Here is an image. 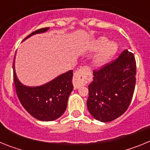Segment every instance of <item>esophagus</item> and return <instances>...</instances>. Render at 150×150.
Returning <instances> with one entry per match:
<instances>
[{
    "label": "esophagus",
    "instance_id": "esophagus-1",
    "mask_svg": "<svg viewBox=\"0 0 150 150\" xmlns=\"http://www.w3.org/2000/svg\"><path fill=\"white\" fill-rule=\"evenodd\" d=\"M88 80V70L87 67H82L79 69L74 75L73 85L74 88H79L82 86H84Z\"/></svg>",
    "mask_w": 150,
    "mask_h": 150
}]
</instances>
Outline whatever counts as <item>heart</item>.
I'll list each match as a JSON object with an SVG mask.
<instances>
[{
  "instance_id": "1",
  "label": "heart",
  "mask_w": 150,
  "mask_h": 150,
  "mask_svg": "<svg viewBox=\"0 0 150 150\" xmlns=\"http://www.w3.org/2000/svg\"><path fill=\"white\" fill-rule=\"evenodd\" d=\"M89 50L91 52L101 50L94 59L95 67H100L106 64L116 55L119 46L115 42H108V39L105 37H100L91 42L89 45Z\"/></svg>"
}]
</instances>
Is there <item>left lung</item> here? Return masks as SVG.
Listing matches in <instances>:
<instances>
[{
    "mask_svg": "<svg viewBox=\"0 0 150 150\" xmlns=\"http://www.w3.org/2000/svg\"><path fill=\"white\" fill-rule=\"evenodd\" d=\"M88 85L87 107L95 120L108 122L124 113L132 101L136 83L134 54L125 50L118 57L93 71Z\"/></svg>",
    "mask_w": 150,
    "mask_h": 150,
    "instance_id": "left-lung-1",
    "label": "left lung"
}]
</instances>
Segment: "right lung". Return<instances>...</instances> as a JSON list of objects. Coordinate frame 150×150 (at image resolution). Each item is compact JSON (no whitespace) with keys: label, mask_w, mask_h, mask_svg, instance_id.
Wrapping results in <instances>:
<instances>
[{"label":"right lung","mask_w":150,"mask_h":150,"mask_svg":"<svg viewBox=\"0 0 150 150\" xmlns=\"http://www.w3.org/2000/svg\"><path fill=\"white\" fill-rule=\"evenodd\" d=\"M50 28L37 30L23 40L36 34L46 32ZM13 60V79L17 96L29 114L40 121H53L59 119L67 105L69 95L73 91V71L62 74L52 81L40 86H26L20 83L15 71Z\"/></svg>","instance_id":"1"}]
</instances>
